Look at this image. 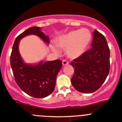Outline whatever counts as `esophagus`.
Wrapping results in <instances>:
<instances>
[{
    "label": "esophagus",
    "mask_w": 122,
    "mask_h": 122,
    "mask_svg": "<svg viewBox=\"0 0 122 122\" xmlns=\"http://www.w3.org/2000/svg\"><path fill=\"white\" fill-rule=\"evenodd\" d=\"M62 65L63 66H66V65H67V64H69V62H68L66 60H62Z\"/></svg>",
    "instance_id": "obj_1"
}]
</instances>
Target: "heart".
Segmentation results:
<instances>
[{"label": "heart", "instance_id": "b5f03b06", "mask_svg": "<svg viewBox=\"0 0 122 122\" xmlns=\"http://www.w3.org/2000/svg\"><path fill=\"white\" fill-rule=\"evenodd\" d=\"M92 40V34L86 28L74 30L62 35L57 41L59 47L67 49L66 53L71 58H76L81 55ZM55 51L57 50L54 49Z\"/></svg>", "mask_w": 122, "mask_h": 122}]
</instances>
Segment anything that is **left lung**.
<instances>
[{"mask_svg": "<svg viewBox=\"0 0 122 122\" xmlns=\"http://www.w3.org/2000/svg\"><path fill=\"white\" fill-rule=\"evenodd\" d=\"M110 51L103 35L95 30L92 48L74 59L71 64L74 68L72 84L81 93H92L102 86L109 74Z\"/></svg>", "mask_w": 122, "mask_h": 122, "instance_id": "obj_1", "label": "left lung"}]
</instances>
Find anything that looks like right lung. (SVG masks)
<instances>
[{
  "label": "right lung",
  "instance_id": "right-lung-1",
  "mask_svg": "<svg viewBox=\"0 0 122 122\" xmlns=\"http://www.w3.org/2000/svg\"><path fill=\"white\" fill-rule=\"evenodd\" d=\"M29 35H35L49 43V38L38 27H31L19 35L13 46L10 64L15 81L24 92L36 98H44L53 92L56 76L62 67L60 60L41 62L36 66L27 65L24 62L19 52L20 39Z\"/></svg>",
  "mask_w": 122,
  "mask_h": 122
}]
</instances>
